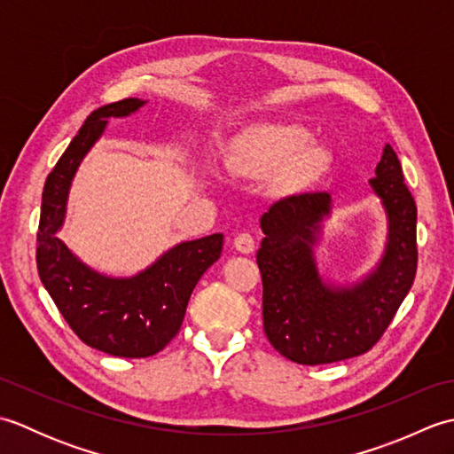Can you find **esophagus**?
Wrapping results in <instances>:
<instances>
[{
	"label": "esophagus",
	"mask_w": 454,
	"mask_h": 454,
	"mask_svg": "<svg viewBox=\"0 0 454 454\" xmlns=\"http://www.w3.org/2000/svg\"><path fill=\"white\" fill-rule=\"evenodd\" d=\"M234 247L239 254H252L255 249V238L249 232H242L234 238Z\"/></svg>",
	"instance_id": "obj_1"
}]
</instances>
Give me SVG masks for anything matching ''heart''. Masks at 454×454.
<instances>
[{
  "label": "heart",
  "mask_w": 454,
  "mask_h": 454,
  "mask_svg": "<svg viewBox=\"0 0 454 454\" xmlns=\"http://www.w3.org/2000/svg\"><path fill=\"white\" fill-rule=\"evenodd\" d=\"M310 142V132L298 124L263 127L236 144L234 166L246 173H267L286 160L291 177H310L325 163V152Z\"/></svg>",
  "instance_id": "1"
}]
</instances>
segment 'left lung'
<instances>
[{
  "label": "left lung",
  "mask_w": 454,
  "mask_h": 454,
  "mask_svg": "<svg viewBox=\"0 0 454 454\" xmlns=\"http://www.w3.org/2000/svg\"><path fill=\"white\" fill-rule=\"evenodd\" d=\"M388 215V246L376 271L353 288L322 283L312 259L327 192L277 200L262 218L257 265L263 281V330L286 359L325 364L359 356L379 343L418 271V208L390 144L371 179Z\"/></svg>",
  "instance_id": "left-lung-1"
}]
</instances>
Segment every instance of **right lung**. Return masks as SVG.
Segmentation results:
<instances>
[{
	"label": "right lung",
	"instance_id": "right-lung-1",
	"mask_svg": "<svg viewBox=\"0 0 454 454\" xmlns=\"http://www.w3.org/2000/svg\"><path fill=\"white\" fill-rule=\"evenodd\" d=\"M144 101L122 99L93 111L48 173L36 232L38 277L80 340L114 356L140 359L161 351L181 330L192 288L218 262L224 236L179 244L132 278L91 271L56 238L70 183L82 158L101 137L109 117H127Z\"/></svg>",
	"mask_w": 454,
	"mask_h": 454
}]
</instances>
